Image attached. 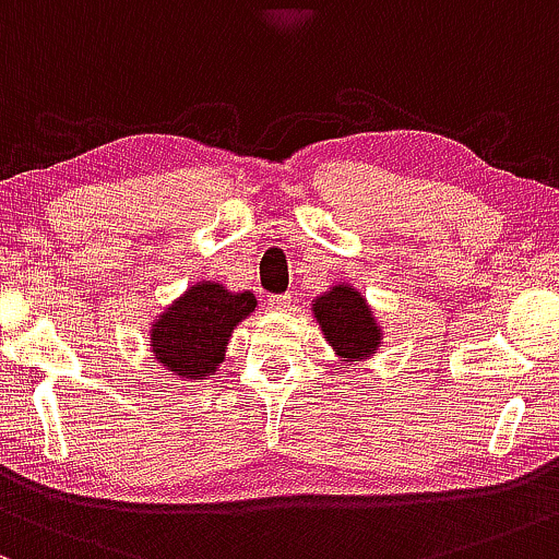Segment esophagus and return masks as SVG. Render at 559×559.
<instances>
[{"label": "esophagus", "instance_id": "34e87169", "mask_svg": "<svg viewBox=\"0 0 559 559\" xmlns=\"http://www.w3.org/2000/svg\"><path fill=\"white\" fill-rule=\"evenodd\" d=\"M266 304H269V309H272V311H287V309H290V304H293V296H290V293H282V296H269Z\"/></svg>", "mask_w": 559, "mask_h": 559}]
</instances>
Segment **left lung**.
Instances as JSON below:
<instances>
[{"mask_svg": "<svg viewBox=\"0 0 559 559\" xmlns=\"http://www.w3.org/2000/svg\"><path fill=\"white\" fill-rule=\"evenodd\" d=\"M311 317L317 319L324 341L330 343L341 364L372 359L380 350L382 328L378 317L361 290L348 282H337L328 293L313 298Z\"/></svg>", "mask_w": 559, "mask_h": 559, "instance_id": "8db88e82", "label": "left lung"}]
</instances>
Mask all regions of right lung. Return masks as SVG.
Instances as JSON below:
<instances>
[{
  "mask_svg": "<svg viewBox=\"0 0 559 559\" xmlns=\"http://www.w3.org/2000/svg\"><path fill=\"white\" fill-rule=\"evenodd\" d=\"M255 306L250 290L231 293L222 282L200 280L150 322V354L174 378L209 380L227 356L231 332Z\"/></svg>",
  "mask_w": 559,
  "mask_h": 559,
  "instance_id": "add662e5",
  "label": "right lung"
}]
</instances>
